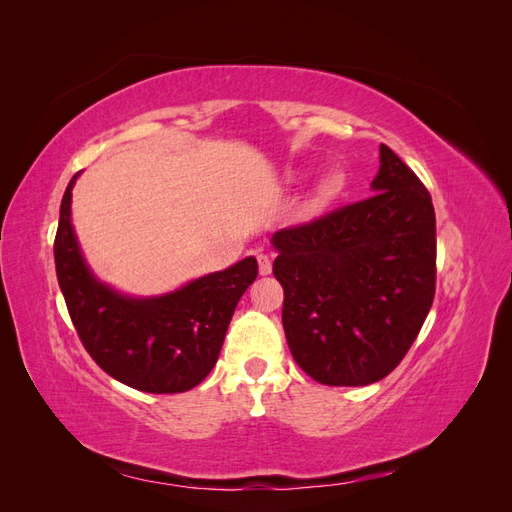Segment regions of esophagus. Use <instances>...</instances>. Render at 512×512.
<instances>
[{"label":"esophagus","mask_w":512,"mask_h":512,"mask_svg":"<svg viewBox=\"0 0 512 512\" xmlns=\"http://www.w3.org/2000/svg\"><path fill=\"white\" fill-rule=\"evenodd\" d=\"M258 271H260V275H269L273 271L271 258L267 254H258Z\"/></svg>","instance_id":"obj_1"}]
</instances>
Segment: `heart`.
I'll list each match as a JSON object with an SVG mask.
<instances>
[{"label":"heart","instance_id":"b5f03b06","mask_svg":"<svg viewBox=\"0 0 512 512\" xmlns=\"http://www.w3.org/2000/svg\"><path fill=\"white\" fill-rule=\"evenodd\" d=\"M339 181H342V179H339V175H329V179L324 181V188H327L329 192H333V190L339 188Z\"/></svg>","mask_w":512,"mask_h":512}]
</instances>
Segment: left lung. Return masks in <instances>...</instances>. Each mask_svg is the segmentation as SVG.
Returning a JSON list of instances; mask_svg holds the SVG:
<instances>
[{
    "label": "left lung",
    "instance_id": "1",
    "mask_svg": "<svg viewBox=\"0 0 512 512\" xmlns=\"http://www.w3.org/2000/svg\"><path fill=\"white\" fill-rule=\"evenodd\" d=\"M374 194L277 230L275 280L292 359L327 386H365L401 363L436 294V211L386 145Z\"/></svg>",
    "mask_w": 512,
    "mask_h": 512
}]
</instances>
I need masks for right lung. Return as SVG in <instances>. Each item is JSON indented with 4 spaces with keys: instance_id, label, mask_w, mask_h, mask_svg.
Here are the masks:
<instances>
[{
    "instance_id": "obj_1",
    "label": "right lung",
    "mask_w": 512,
    "mask_h": 512,
    "mask_svg": "<svg viewBox=\"0 0 512 512\" xmlns=\"http://www.w3.org/2000/svg\"><path fill=\"white\" fill-rule=\"evenodd\" d=\"M61 198L53 243L55 271L81 344L108 376L145 393H183L218 361L243 292L258 275L245 258L158 299H126L94 280L70 224L72 185Z\"/></svg>"
}]
</instances>
